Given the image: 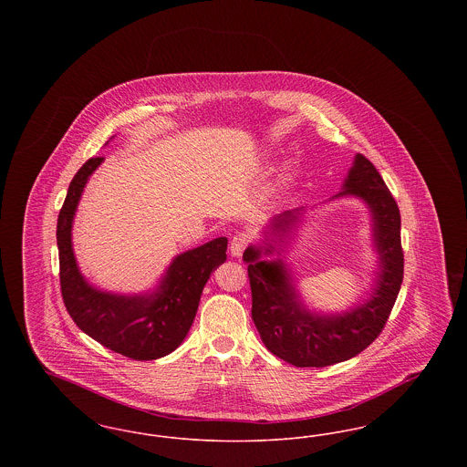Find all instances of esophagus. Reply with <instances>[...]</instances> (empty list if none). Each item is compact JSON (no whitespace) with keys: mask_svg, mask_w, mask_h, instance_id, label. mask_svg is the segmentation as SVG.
Masks as SVG:
<instances>
[{"mask_svg":"<svg viewBox=\"0 0 467 467\" xmlns=\"http://www.w3.org/2000/svg\"><path fill=\"white\" fill-rule=\"evenodd\" d=\"M248 244H250V234L248 233H244V231L236 233L231 240V255L233 257H242Z\"/></svg>","mask_w":467,"mask_h":467,"instance_id":"esophagus-1","label":"esophagus"}]
</instances>
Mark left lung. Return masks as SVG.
I'll list each match as a JSON object with an SVG mask.
<instances>
[{
	"instance_id": "obj_1",
	"label": "left lung",
	"mask_w": 467,
	"mask_h": 467,
	"mask_svg": "<svg viewBox=\"0 0 467 467\" xmlns=\"http://www.w3.org/2000/svg\"><path fill=\"white\" fill-rule=\"evenodd\" d=\"M343 196H356L368 204L378 254L375 287L354 308L331 315L308 310L282 259L261 261L263 254L275 252V244L244 250L254 324L267 350L297 368L331 366L368 348L385 327L402 284L400 208L373 162L362 154H357L343 191L333 200ZM303 213L305 208H296L275 215L266 225V240L269 234L284 242Z\"/></svg>"
}]
</instances>
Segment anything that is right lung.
<instances>
[{"mask_svg": "<svg viewBox=\"0 0 467 467\" xmlns=\"http://www.w3.org/2000/svg\"><path fill=\"white\" fill-rule=\"evenodd\" d=\"M103 157L89 159L71 180L57 217L61 294L73 322L120 356L154 360L171 354L189 333L210 275L225 261L227 238L177 255L152 294L120 296L92 287L80 273L71 227L84 187Z\"/></svg>", "mask_w": 467, "mask_h": 467, "instance_id": "right-lung-1", "label": "right lung"}]
</instances>
